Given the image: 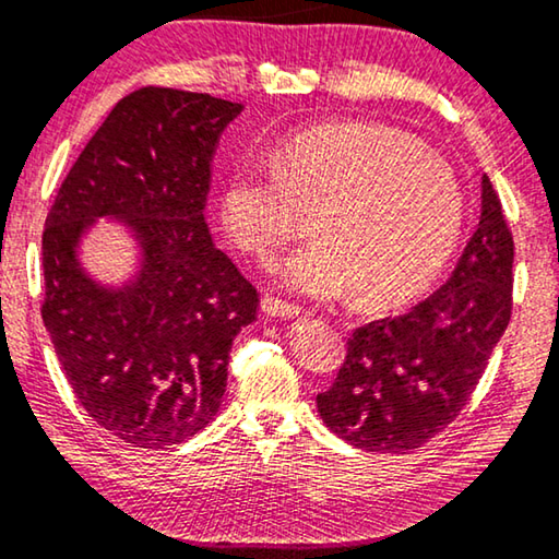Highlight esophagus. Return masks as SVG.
<instances>
[{
	"label": "esophagus",
	"mask_w": 559,
	"mask_h": 559,
	"mask_svg": "<svg viewBox=\"0 0 559 559\" xmlns=\"http://www.w3.org/2000/svg\"><path fill=\"white\" fill-rule=\"evenodd\" d=\"M262 312L267 317H274V319H295V317H299V307L267 295L262 299Z\"/></svg>",
	"instance_id": "obj_1"
}]
</instances>
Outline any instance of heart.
Wrapping results in <instances>:
<instances>
[{
	"instance_id": "obj_1",
	"label": "heart",
	"mask_w": 559,
	"mask_h": 559,
	"mask_svg": "<svg viewBox=\"0 0 559 559\" xmlns=\"http://www.w3.org/2000/svg\"><path fill=\"white\" fill-rule=\"evenodd\" d=\"M301 210L319 237L280 262V280L314 299L352 287L361 307L386 309L418 297L451 260L465 195L414 135L349 121L292 135L274 160L247 155L219 195L225 230L258 258L305 230Z\"/></svg>"
}]
</instances>
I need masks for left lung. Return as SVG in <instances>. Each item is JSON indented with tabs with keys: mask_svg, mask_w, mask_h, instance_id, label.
<instances>
[{
	"mask_svg": "<svg viewBox=\"0 0 559 559\" xmlns=\"http://www.w3.org/2000/svg\"><path fill=\"white\" fill-rule=\"evenodd\" d=\"M512 235L488 176L480 223L441 289L401 317L356 329L332 386L317 396L329 431L364 451L408 453L468 404L510 322Z\"/></svg>",
	"mask_w": 559,
	"mask_h": 559,
	"instance_id": "1",
	"label": "left lung"
}]
</instances>
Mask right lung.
I'll use <instances>...</instances> for the list:
<instances>
[{"label":"right lung","mask_w":559,"mask_h":559,"mask_svg":"<svg viewBox=\"0 0 559 559\" xmlns=\"http://www.w3.org/2000/svg\"><path fill=\"white\" fill-rule=\"evenodd\" d=\"M242 104L145 86L118 100L73 163L41 237L44 326L79 404L108 433L166 448L213 420L258 289L217 250L205 203L219 135ZM98 216L142 247L123 286L80 267L78 245Z\"/></svg>","instance_id":"add662e5"}]
</instances>
